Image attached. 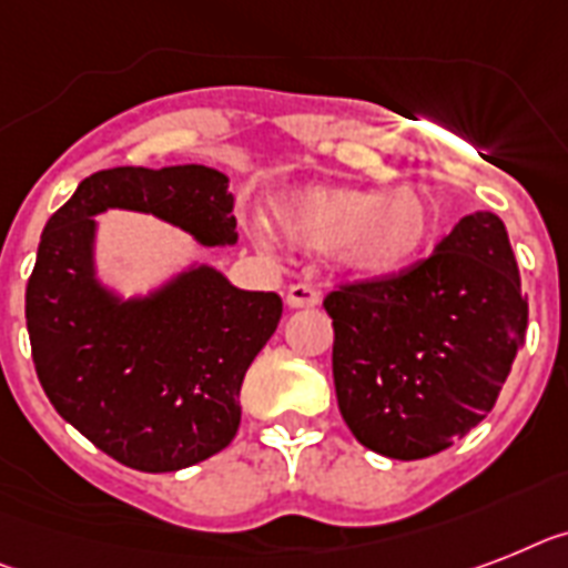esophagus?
Masks as SVG:
<instances>
[{
  "mask_svg": "<svg viewBox=\"0 0 568 568\" xmlns=\"http://www.w3.org/2000/svg\"><path fill=\"white\" fill-rule=\"evenodd\" d=\"M318 298H322L318 290L313 287V284H304V281H298V284H293V287L287 290L290 307H316Z\"/></svg>",
  "mask_w": 568,
  "mask_h": 568,
  "instance_id": "34e87169",
  "label": "esophagus"
}]
</instances>
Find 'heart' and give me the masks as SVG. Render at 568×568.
<instances>
[{"label": "heart", "instance_id": "obj_1", "mask_svg": "<svg viewBox=\"0 0 568 568\" xmlns=\"http://www.w3.org/2000/svg\"><path fill=\"white\" fill-rule=\"evenodd\" d=\"M278 223L307 250L336 252L363 275L409 266L435 232V205L418 189L386 194L359 189H311L287 196Z\"/></svg>", "mask_w": 568, "mask_h": 568}]
</instances>
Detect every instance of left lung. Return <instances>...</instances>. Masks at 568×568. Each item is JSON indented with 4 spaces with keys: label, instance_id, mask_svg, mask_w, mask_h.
<instances>
[{
    "label": "left lung",
    "instance_id": "left-lung-1",
    "mask_svg": "<svg viewBox=\"0 0 568 568\" xmlns=\"http://www.w3.org/2000/svg\"><path fill=\"white\" fill-rule=\"evenodd\" d=\"M334 386L348 429L379 456H435L487 418L528 325L505 223L476 211L392 275L336 284Z\"/></svg>",
    "mask_w": 568,
    "mask_h": 568
}]
</instances>
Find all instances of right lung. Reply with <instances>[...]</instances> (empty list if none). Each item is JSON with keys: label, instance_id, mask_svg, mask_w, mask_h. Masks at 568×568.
<instances>
[{"label": "right lung", "instance_id": "1", "mask_svg": "<svg viewBox=\"0 0 568 568\" xmlns=\"http://www.w3.org/2000/svg\"><path fill=\"white\" fill-rule=\"evenodd\" d=\"M104 209L150 211L220 246L237 241L232 194L205 165L92 173L42 229L26 287L31 359L60 418L133 470H182L237 433L243 377L278 327L281 298L203 266L148 302L115 304L89 261Z\"/></svg>", "mask_w": 568, "mask_h": 568}]
</instances>
